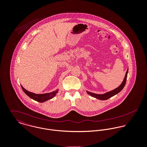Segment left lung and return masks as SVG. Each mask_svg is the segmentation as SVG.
<instances>
[{"label":"left lung","instance_id":"1","mask_svg":"<svg viewBox=\"0 0 147 147\" xmlns=\"http://www.w3.org/2000/svg\"><path fill=\"white\" fill-rule=\"evenodd\" d=\"M127 74H128V69H127V71L126 72V75H125V79H124L122 83L121 84V85L119 86H118L117 88H116V89H114V90H111L110 92L106 93L105 94H97L93 93H91V92H88V91H87V93L88 94L90 95L91 96H92L93 97H95V98H96L97 99L101 100H107L109 98L113 97V96L117 94V93L120 92L123 89V88H124V86H125V85L126 84Z\"/></svg>","mask_w":147,"mask_h":147}]
</instances>
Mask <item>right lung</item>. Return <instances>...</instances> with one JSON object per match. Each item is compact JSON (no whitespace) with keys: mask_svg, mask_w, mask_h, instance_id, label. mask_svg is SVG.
<instances>
[{"mask_svg":"<svg viewBox=\"0 0 147 147\" xmlns=\"http://www.w3.org/2000/svg\"><path fill=\"white\" fill-rule=\"evenodd\" d=\"M21 88L22 90L24 91V92L30 98H31L32 99L37 101L39 102H43L47 100H49L50 99H51L52 98H53L57 93H58V90L57 89L55 91L49 93H45V94H35L32 92H30L28 90H26L25 89H24L22 85H21Z\"/></svg>","mask_w":147,"mask_h":147,"instance_id":"obj_1","label":"right lung"}]
</instances>
